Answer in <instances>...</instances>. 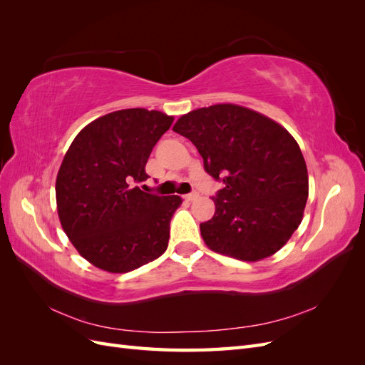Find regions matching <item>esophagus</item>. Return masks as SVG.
I'll return each instance as SVG.
<instances>
[{
  "instance_id": "1",
  "label": "esophagus",
  "mask_w": 365,
  "mask_h": 365,
  "mask_svg": "<svg viewBox=\"0 0 365 365\" xmlns=\"http://www.w3.org/2000/svg\"><path fill=\"white\" fill-rule=\"evenodd\" d=\"M197 196H200V195H197L196 192H192V193L184 195V200H185V201H193V200H196Z\"/></svg>"
}]
</instances>
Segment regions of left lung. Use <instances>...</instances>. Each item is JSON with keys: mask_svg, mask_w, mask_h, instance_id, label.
I'll list each match as a JSON object with an SVG mask.
<instances>
[{"mask_svg": "<svg viewBox=\"0 0 365 365\" xmlns=\"http://www.w3.org/2000/svg\"><path fill=\"white\" fill-rule=\"evenodd\" d=\"M173 130L201 153L204 169L224 187L215 216L200 225L205 245L239 260L277 252L300 225L307 169L298 143L252 109L220 103L182 115Z\"/></svg>", "mask_w": 365, "mask_h": 365, "instance_id": "1", "label": "left lung"}]
</instances>
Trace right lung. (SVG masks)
Masks as SVG:
<instances>
[{
	"instance_id": "obj_1",
	"label": "right lung",
	"mask_w": 365,
	"mask_h": 365,
	"mask_svg": "<svg viewBox=\"0 0 365 365\" xmlns=\"http://www.w3.org/2000/svg\"><path fill=\"white\" fill-rule=\"evenodd\" d=\"M173 117L121 109L86 125L65 153L56 178L58 215L81 256L108 272H129L168 250L180 196L143 192L153 146Z\"/></svg>"
}]
</instances>
